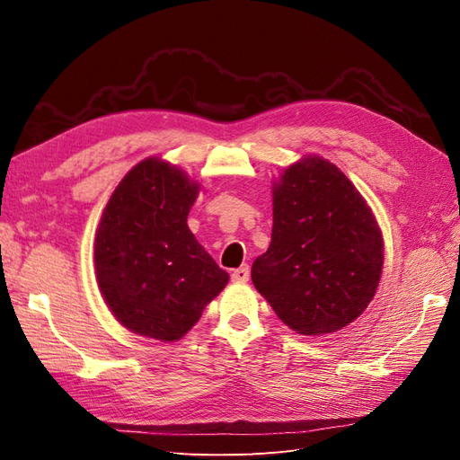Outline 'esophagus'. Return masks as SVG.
Wrapping results in <instances>:
<instances>
[{"label": "esophagus", "instance_id": "34e87169", "mask_svg": "<svg viewBox=\"0 0 460 460\" xmlns=\"http://www.w3.org/2000/svg\"><path fill=\"white\" fill-rule=\"evenodd\" d=\"M232 280L234 282H247L249 280V267L243 264V267L232 270Z\"/></svg>", "mask_w": 460, "mask_h": 460}]
</instances>
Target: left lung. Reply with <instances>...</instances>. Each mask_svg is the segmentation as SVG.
<instances>
[{
  "label": "left lung",
  "mask_w": 460,
  "mask_h": 460,
  "mask_svg": "<svg viewBox=\"0 0 460 460\" xmlns=\"http://www.w3.org/2000/svg\"><path fill=\"white\" fill-rule=\"evenodd\" d=\"M272 240L252 280L303 336L341 330L380 282L384 242L370 207L336 164L307 155L272 186Z\"/></svg>",
  "instance_id": "left-lung-1"
}]
</instances>
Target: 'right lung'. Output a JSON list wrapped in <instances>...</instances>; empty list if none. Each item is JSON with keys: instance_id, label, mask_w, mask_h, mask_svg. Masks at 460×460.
<instances>
[{"instance_id": "right-lung-1", "label": "right lung", "mask_w": 460, "mask_h": 460, "mask_svg": "<svg viewBox=\"0 0 460 460\" xmlns=\"http://www.w3.org/2000/svg\"><path fill=\"white\" fill-rule=\"evenodd\" d=\"M199 184L149 157L120 180L97 226L93 261L102 296L134 333L176 341L228 284L188 228Z\"/></svg>"}]
</instances>
